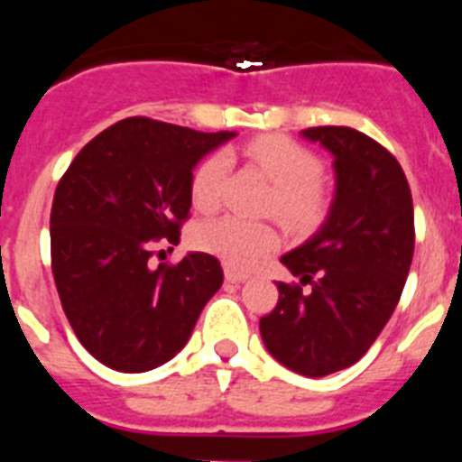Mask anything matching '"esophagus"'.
I'll return each instance as SVG.
<instances>
[{
	"label": "esophagus",
	"instance_id": "34e87169",
	"mask_svg": "<svg viewBox=\"0 0 462 462\" xmlns=\"http://www.w3.org/2000/svg\"><path fill=\"white\" fill-rule=\"evenodd\" d=\"M224 275H226V282H234V284H238V282L247 280V273L238 271V268H234V266H226Z\"/></svg>",
	"mask_w": 462,
	"mask_h": 462
}]
</instances>
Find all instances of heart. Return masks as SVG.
Listing matches in <instances>:
<instances>
[{
	"instance_id": "obj_1",
	"label": "heart",
	"mask_w": 462,
	"mask_h": 462,
	"mask_svg": "<svg viewBox=\"0 0 462 462\" xmlns=\"http://www.w3.org/2000/svg\"><path fill=\"white\" fill-rule=\"evenodd\" d=\"M252 164L275 182L271 210H275L289 226L310 228L324 219L328 210V194L319 180L321 162L317 154L280 134L252 138L245 145ZM228 159L224 152H212L196 166L189 180L191 206L210 212L219 203V187L226 173ZM196 247L219 256L234 268H250L256 261L280 247V231L268 222L226 217L203 222L194 231Z\"/></svg>"
}]
</instances>
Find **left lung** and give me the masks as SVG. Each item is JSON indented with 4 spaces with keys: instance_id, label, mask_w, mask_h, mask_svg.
Here are the masks:
<instances>
[{
    "instance_id": "1",
    "label": "left lung",
    "mask_w": 462,
    "mask_h": 462,
    "mask_svg": "<svg viewBox=\"0 0 462 462\" xmlns=\"http://www.w3.org/2000/svg\"><path fill=\"white\" fill-rule=\"evenodd\" d=\"M300 136L333 154L336 196L319 231L280 259L300 284L277 282L259 330L284 368L326 377L354 365L391 319L414 256V206L398 159L370 136L352 126Z\"/></svg>"
}]
</instances>
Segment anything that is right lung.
Listing matches in <instances>:
<instances>
[{
    "mask_svg": "<svg viewBox=\"0 0 462 462\" xmlns=\"http://www.w3.org/2000/svg\"><path fill=\"white\" fill-rule=\"evenodd\" d=\"M234 136L126 117L94 136L57 185L55 287L80 345L108 368L164 365L222 287V266L206 252L157 268L150 256L154 243L178 245L189 217L191 171Z\"/></svg>",
    "mask_w": 462,
    "mask_h": 462,
    "instance_id": "right-lung-1",
    "label": "right lung"
}]
</instances>
